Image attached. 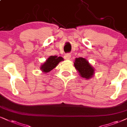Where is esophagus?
Returning <instances> with one entry per match:
<instances>
[{
  "label": "esophagus",
  "mask_w": 127,
  "mask_h": 127,
  "mask_svg": "<svg viewBox=\"0 0 127 127\" xmlns=\"http://www.w3.org/2000/svg\"><path fill=\"white\" fill-rule=\"evenodd\" d=\"M64 57L65 60H70V58H71V55H70L69 53H67L65 54L64 56Z\"/></svg>",
  "instance_id": "1"
}]
</instances>
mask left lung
<instances>
[{
    "instance_id": "1",
    "label": "left lung",
    "mask_w": 127,
    "mask_h": 127,
    "mask_svg": "<svg viewBox=\"0 0 127 127\" xmlns=\"http://www.w3.org/2000/svg\"><path fill=\"white\" fill-rule=\"evenodd\" d=\"M75 68L79 72L80 75L81 77L89 79L93 77L94 74V69L86 59L82 57L76 58L75 62L74 63Z\"/></svg>"
}]
</instances>
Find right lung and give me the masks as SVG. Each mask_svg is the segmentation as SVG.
Instances as JSON below:
<instances>
[{
	"instance_id": "add662e5",
	"label": "right lung",
	"mask_w": 127,
	"mask_h": 127,
	"mask_svg": "<svg viewBox=\"0 0 127 127\" xmlns=\"http://www.w3.org/2000/svg\"><path fill=\"white\" fill-rule=\"evenodd\" d=\"M64 60L62 57H57L56 56H51L47 59L46 62L41 65L40 69H41L44 73H49L51 70L57 66V65L62 61Z\"/></svg>"
}]
</instances>
